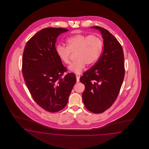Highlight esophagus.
Here are the masks:
<instances>
[{"mask_svg":"<svg viewBox=\"0 0 149 149\" xmlns=\"http://www.w3.org/2000/svg\"><path fill=\"white\" fill-rule=\"evenodd\" d=\"M77 82H79L80 81V77L79 76H77Z\"/></svg>","mask_w":149,"mask_h":149,"instance_id":"1","label":"esophagus"}]
</instances>
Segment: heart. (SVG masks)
Here are the masks:
<instances>
[{
  "label": "heart",
  "instance_id": "1",
  "mask_svg": "<svg viewBox=\"0 0 149 149\" xmlns=\"http://www.w3.org/2000/svg\"><path fill=\"white\" fill-rule=\"evenodd\" d=\"M67 47L58 45L55 48L56 54L63 63H70L71 53L75 54L77 59L69 67V70L77 74H80L87 64L90 67L97 62L103 50L102 39L95 35L78 34L66 40Z\"/></svg>",
  "mask_w": 149,
  "mask_h": 149
}]
</instances>
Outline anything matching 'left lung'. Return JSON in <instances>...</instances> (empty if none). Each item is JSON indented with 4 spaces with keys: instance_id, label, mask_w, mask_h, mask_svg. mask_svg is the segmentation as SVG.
I'll use <instances>...</instances> for the list:
<instances>
[{
    "instance_id": "8db88e82",
    "label": "left lung",
    "mask_w": 149,
    "mask_h": 149,
    "mask_svg": "<svg viewBox=\"0 0 149 149\" xmlns=\"http://www.w3.org/2000/svg\"><path fill=\"white\" fill-rule=\"evenodd\" d=\"M102 35L104 48L97 63L80 78L85 86L82 100L92 113H103L115 100L125 77L124 54L122 46L108 31L98 26L91 27Z\"/></svg>"
}]
</instances>
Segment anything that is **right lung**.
I'll return each instance as SVG.
<instances>
[{
  "mask_svg": "<svg viewBox=\"0 0 149 149\" xmlns=\"http://www.w3.org/2000/svg\"><path fill=\"white\" fill-rule=\"evenodd\" d=\"M69 30L49 27L41 29L25 46L22 72L33 99L50 113L63 109L76 83L72 72L62 77L67 69L56 54V42L59 34Z\"/></svg>",
  "mask_w": 149,
  "mask_h": 149,
  "instance_id": "right-lung-1",
  "label": "right lung"
}]
</instances>
